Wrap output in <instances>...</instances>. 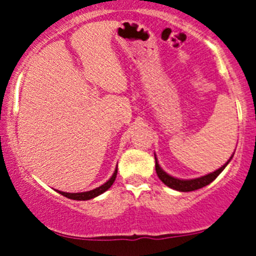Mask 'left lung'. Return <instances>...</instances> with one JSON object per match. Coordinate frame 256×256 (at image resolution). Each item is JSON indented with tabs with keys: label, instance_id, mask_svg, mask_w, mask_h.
I'll list each match as a JSON object with an SVG mask.
<instances>
[{
	"label": "left lung",
	"instance_id": "8db88e82",
	"mask_svg": "<svg viewBox=\"0 0 256 256\" xmlns=\"http://www.w3.org/2000/svg\"><path fill=\"white\" fill-rule=\"evenodd\" d=\"M232 158H233V154H232L230 158L226 161V164H224L220 168H218L216 171L212 172V174H206V176L193 178V180H180V178H174V177L170 176L168 174H166V172H164V170L160 167L158 162H157V158H156V154H154V160H156L157 176H158L160 180H161L164 184L168 186V187L172 188V190H180V192H190V190H200V188H202V187H206V186L209 184L210 182H213V180L222 174V171L226 168V164L230 162Z\"/></svg>",
	"mask_w": 256,
	"mask_h": 256
}]
</instances>
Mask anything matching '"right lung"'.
I'll return each mask as SVG.
<instances>
[{
	"instance_id": "1",
	"label": "right lung",
	"mask_w": 256,
	"mask_h": 256,
	"mask_svg": "<svg viewBox=\"0 0 256 256\" xmlns=\"http://www.w3.org/2000/svg\"><path fill=\"white\" fill-rule=\"evenodd\" d=\"M116 174H118V167H116L115 171H114V174L112 176V178H110V180H108V182H105L104 184H102V186H100V187L95 188V190H88V192L66 193V192H62V190H58V193H60V194L64 196V197L70 198V200H92V198L98 197V196H100V194H102V193H104L105 190H108L110 187H112L114 180H115V178H116Z\"/></svg>"
}]
</instances>
